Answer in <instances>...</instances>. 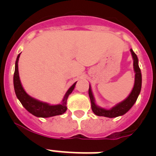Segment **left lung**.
<instances>
[{
	"instance_id": "1",
	"label": "left lung",
	"mask_w": 156,
	"mask_h": 156,
	"mask_svg": "<svg viewBox=\"0 0 156 156\" xmlns=\"http://www.w3.org/2000/svg\"><path fill=\"white\" fill-rule=\"evenodd\" d=\"M130 52H131L132 57L133 59V69L135 72L134 85H133V88L131 93L129 94V96L124 101H122V102L117 104L116 105L112 107L111 109L107 110L100 108L95 104L91 88H90V86H89L88 93H89V97H90V102H91V109L95 115H98V116L108 117V118H114V117L122 115H124L126 112H127L131 108L132 106L134 105V103L136 102L137 97H138L139 94L140 92V89H141L142 79H141V73H140V69L139 68L138 59H137V55L132 49H130Z\"/></svg>"
}]
</instances>
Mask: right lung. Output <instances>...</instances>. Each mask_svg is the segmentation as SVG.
<instances>
[{
    "instance_id": "1",
    "label": "right lung",
    "mask_w": 156,
    "mask_h": 156,
    "mask_svg": "<svg viewBox=\"0 0 156 156\" xmlns=\"http://www.w3.org/2000/svg\"><path fill=\"white\" fill-rule=\"evenodd\" d=\"M19 56H20V54H19L16 62V68H15L13 82L16 96H17L18 99L20 101V102L23 105V107L29 112H30V113L37 117L48 118V117L55 116V115H62L67 110V107H66L67 99H68L69 95L73 90L76 82L72 85L69 89L67 90L61 104L56 105H51L48 103L42 102V101H40L37 99L33 98L32 97H30V95L27 94V92L25 91L21 84V82H20L19 69H18V62H19Z\"/></svg>"
}]
</instances>
